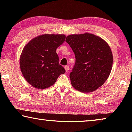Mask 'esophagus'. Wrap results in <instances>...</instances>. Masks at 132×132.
I'll use <instances>...</instances> for the list:
<instances>
[{
    "label": "esophagus",
    "instance_id": "1",
    "mask_svg": "<svg viewBox=\"0 0 132 132\" xmlns=\"http://www.w3.org/2000/svg\"><path fill=\"white\" fill-rule=\"evenodd\" d=\"M64 69H65L66 71H68L69 70V66L68 65H66L64 66Z\"/></svg>",
    "mask_w": 132,
    "mask_h": 132
}]
</instances>
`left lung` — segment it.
Here are the masks:
<instances>
[{"label": "left lung", "instance_id": "left-lung-1", "mask_svg": "<svg viewBox=\"0 0 132 132\" xmlns=\"http://www.w3.org/2000/svg\"><path fill=\"white\" fill-rule=\"evenodd\" d=\"M66 42L76 57L70 73L71 85L82 93L94 91L111 73L113 56L110 47L101 38L89 33L69 35Z\"/></svg>", "mask_w": 132, "mask_h": 132}]
</instances>
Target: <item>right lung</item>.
Here are the masks:
<instances>
[{
    "instance_id": "obj_1",
    "label": "right lung",
    "mask_w": 132,
    "mask_h": 132,
    "mask_svg": "<svg viewBox=\"0 0 132 132\" xmlns=\"http://www.w3.org/2000/svg\"><path fill=\"white\" fill-rule=\"evenodd\" d=\"M63 34H44L33 38L24 48L20 59L22 74L34 87L44 89L65 73L59 63L56 49L63 43Z\"/></svg>"
}]
</instances>
